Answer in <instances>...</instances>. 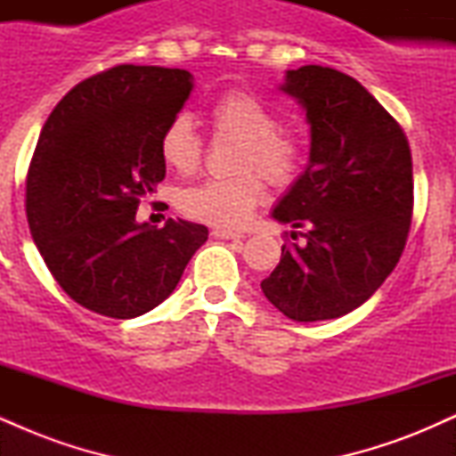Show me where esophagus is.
I'll return each mask as SVG.
<instances>
[{"mask_svg": "<svg viewBox=\"0 0 456 456\" xmlns=\"http://www.w3.org/2000/svg\"><path fill=\"white\" fill-rule=\"evenodd\" d=\"M212 235H214V238H218V240H240V238H244V233L232 232V229H223V227L212 229Z\"/></svg>", "mask_w": 456, "mask_h": 456, "instance_id": "obj_1", "label": "esophagus"}]
</instances>
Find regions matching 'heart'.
Segmentation results:
<instances>
[{
  "instance_id": "1",
  "label": "heart",
  "mask_w": 456,
  "mask_h": 456,
  "mask_svg": "<svg viewBox=\"0 0 456 456\" xmlns=\"http://www.w3.org/2000/svg\"><path fill=\"white\" fill-rule=\"evenodd\" d=\"M218 137L238 141L232 171L238 175L216 177L180 192V210L188 218L240 227L250 218L265 188L259 175L274 186H287L302 174L308 145L296 130L279 128V113L257 94L232 90L212 102L208 111ZM160 159L180 175L195 174L203 159V143L188 113H177L162 128Z\"/></svg>"
}]
</instances>
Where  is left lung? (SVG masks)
Here are the masks:
<instances>
[{"label":"left lung","instance_id":"left-lung-1","mask_svg":"<svg viewBox=\"0 0 456 456\" xmlns=\"http://www.w3.org/2000/svg\"><path fill=\"white\" fill-rule=\"evenodd\" d=\"M281 90L306 111L311 156L272 216L306 232L302 244H282L261 291L294 322H323L364 305L399 264L413 210L411 151L399 122L334 68L287 70Z\"/></svg>","mask_w":456,"mask_h":456}]
</instances>
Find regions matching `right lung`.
<instances>
[{
  "label": "right lung",
  "instance_id": "add662e5",
  "mask_svg": "<svg viewBox=\"0 0 456 456\" xmlns=\"http://www.w3.org/2000/svg\"><path fill=\"white\" fill-rule=\"evenodd\" d=\"M192 92L180 68L122 64L57 102L25 182L31 238L77 305L133 319L171 296L208 227L137 221L141 199L165 180L159 141Z\"/></svg>",
  "mask_w": 456,
  "mask_h": 456
}]
</instances>
